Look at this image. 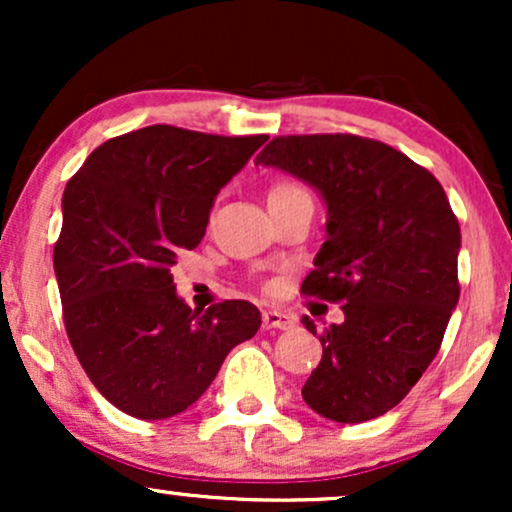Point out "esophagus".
Segmentation results:
<instances>
[{
	"instance_id": "esophagus-1",
	"label": "esophagus",
	"mask_w": 512,
	"mask_h": 512,
	"mask_svg": "<svg viewBox=\"0 0 512 512\" xmlns=\"http://www.w3.org/2000/svg\"><path fill=\"white\" fill-rule=\"evenodd\" d=\"M296 322V317L284 310H264L262 313V327L264 330H286Z\"/></svg>"
}]
</instances>
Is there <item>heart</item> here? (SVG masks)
<instances>
[{
    "mask_svg": "<svg viewBox=\"0 0 512 512\" xmlns=\"http://www.w3.org/2000/svg\"><path fill=\"white\" fill-rule=\"evenodd\" d=\"M303 192H305L303 187L296 185V182H279V185L272 187L269 197H291V195H303Z\"/></svg>",
    "mask_w": 512,
    "mask_h": 512,
    "instance_id": "obj_1",
    "label": "heart"
}]
</instances>
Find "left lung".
Here are the masks:
<instances>
[{
	"label": "left lung",
	"mask_w": 512,
	"mask_h": 512,
	"mask_svg": "<svg viewBox=\"0 0 512 512\" xmlns=\"http://www.w3.org/2000/svg\"><path fill=\"white\" fill-rule=\"evenodd\" d=\"M255 166L317 190L325 243L301 291L344 303L303 385L310 409L361 424L397 407L436 358L460 301V223L448 195L402 151L354 134L276 137ZM303 325L317 334L308 315Z\"/></svg>",
	"instance_id": "obj_1"
}]
</instances>
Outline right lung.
I'll return each instance as SVG.
<instances>
[{
	"label": "right lung",
	"instance_id": "add662e5",
	"mask_svg": "<svg viewBox=\"0 0 512 512\" xmlns=\"http://www.w3.org/2000/svg\"><path fill=\"white\" fill-rule=\"evenodd\" d=\"M264 142L151 125L108 139L67 182L52 257L64 327L91 383L134 419L192 407L260 330L248 301L192 310L170 269L202 243L216 195Z\"/></svg>",
	"mask_w": 512,
	"mask_h": 512
}]
</instances>
